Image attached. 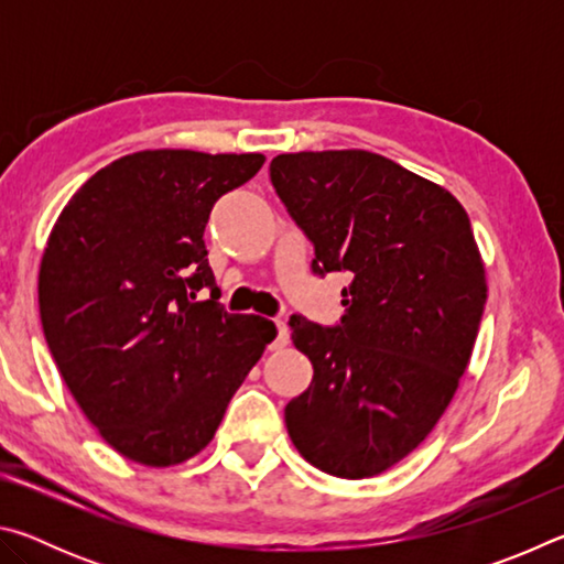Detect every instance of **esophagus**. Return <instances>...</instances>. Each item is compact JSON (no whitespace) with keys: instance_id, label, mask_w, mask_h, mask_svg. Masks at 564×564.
I'll use <instances>...</instances> for the list:
<instances>
[{"instance_id":"obj_1","label":"esophagus","mask_w":564,"mask_h":564,"mask_svg":"<svg viewBox=\"0 0 564 564\" xmlns=\"http://www.w3.org/2000/svg\"><path fill=\"white\" fill-rule=\"evenodd\" d=\"M275 328H279V336H275V340H273V346H271V348H283V346H289V340H291V330H289V326H285L283 321H275Z\"/></svg>"}]
</instances>
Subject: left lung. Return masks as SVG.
Wrapping results in <instances>:
<instances>
[{"mask_svg":"<svg viewBox=\"0 0 564 564\" xmlns=\"http://www.w3.org/2000/svg\"><path fill=\"white\" fill-rule=\"evenodd\" d=\"M271 181L316 248L313 273L350 275L340 326L291 316L313 380L285 427L318 470L380 475L431 435L470 362L488 299L470 218L447 188L362 149L281 154Z\"/></svg>","mask_w":564,"mask_h":564,"instance_id":"left-lung-1","label":"left lung"}]
</instances>
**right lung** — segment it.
I'll list each match as a JSON object with an SVG mask.
<instances>
[{
	"label": "right lung",
	"mask_w": 564,
	"mask_h": 564,
	"mask_svg": "<svg viewBox=\"0 0 564 564\" xmlns=\"http://www.w3.org/2000/svg\"><path fill=\"white\" fill-rule=\"evenodd\" d=\"M263 154L147 149L99 169L64 206L40 265V316L82 413L149 467L214 441L273 321L226 313L204 228ZM202 288L213 299L196 302Z\"/></svg>",
	"instance_id": "1"
}]
</instances>
